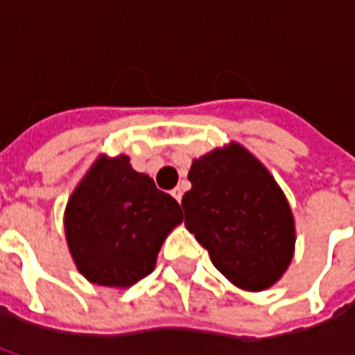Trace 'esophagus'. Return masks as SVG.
I'll return each mask as SVG.
<instances>
[{
	"mask_svg": "<svg viewBox=\"0 0 355 355\" xmlns=\"http://www.w3.org/2000/svg\"><path fill=\"white\" fill-rule=\"evenodd\" d=\"M173 198H175V200L178 201V203H180V200H182V188H180V186H177V188H173Z\"/></svg>",
	"mask_w": 355,
	"mask_h": 355,
	"instance_id": "esophagus-1",
	"label": "esophagus"
}]
</instances>
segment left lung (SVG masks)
<instances>
[{"label":"left lung","mask_w":355,"mask_h":355,"mask_svg":"<svg viewBox=\"0 0 355 355\" xmlns=\"http://www.w3.org/2000/svg\"><path fill=\"white\" fill-rule=\"evenodd\" d=\"M182 198L184 224L220 274L264 291L289 268L295 218L289 201L251 152L236 142L193 159Z\"/></svg>","instance_id":"obj_1"}]
</instances>
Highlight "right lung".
Returning a JSON list of instances; mask_svg holds the SVG:
<instances>
[{"label": "right lung", "mask_w": 355, "mask_h": 355, "mask_svg": "<svg viewBox=\"0 0 355 355\" xmlns=\"http://www.w3.org/2000/svg\"><path fill=\"white\" fill-rule=\"evenodd\" d=\"M182 213L177 200L132 169L127 155H101L68 200L64 230L81 274L104 287H131L155 266Z\"/></svg>", "instance_id": "1"}]
</instances>
